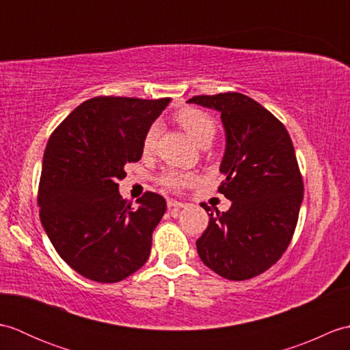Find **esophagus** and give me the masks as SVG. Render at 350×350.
I'll return each mask as SVG.
<instances>
[{
	"label": "esophagus",
	"mask_w": 350,
	"mask_h": 350,
	"mask_svg": "<svg viewBox=\"0 0 350 350\" xmlns=\"http://www.w3.org/2000/svg\"><path fill=\"white\" fill-rule=\"evenodd\" d=\"M167 204H168V209H180V207L187 206V204L182 203V202H176V200H168Z\"/></svg>",
	"instance_id": "1"
}]
</instances>
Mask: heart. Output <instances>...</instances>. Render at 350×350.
<instances>
[{
  "label": "heart",
  "mask_w": 350,
  "mask_h": 350,
  "mask_svg": "<svg viewBox=\"0 0 350 350\" xmlns=\"http://www.w3.org/2000/svg\"><path fill=\"white\" fill-rule=\"evenodd\" d=\"M176 120L179 122V124L185 131H187L191 139L200 147L209 146L212 143V139L215 138V133H217V123H215V120L209 114L204 113L202 109L185 108L176 114ZM158 135H159V124L154 123L147 129L146 135L143 138L144 153H150L153 150ZM194 179H196L194 174L171 170V171H167V173L161 177V182L165 188L177 191L183 187H188V185L194 182Z\"/></svg>",
  "instance_id": "b5f03b06"
}]
</instances>
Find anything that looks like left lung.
<instances>
[{
	"label": "left lung",
	"instance_id": "1",
	"mask_svg": "<svg viewBox=\"0 0 350 350\" xmlns=\"http://www.w3.org/2000/svg\"><path fill=\"white\" fill-rule=\"evenodd\" d=\"M188 103L221 114L219 192L232 202L227 212L211 213L198 256L221 277L250 280L278 262L298 222L304 183L292 139L278 118L245 94L194 96Z\"/></svg>",
	"mask_w": 350,
	"mask_h": 350
}]
</instances>
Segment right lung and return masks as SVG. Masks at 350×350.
<instances>
[{"mask_svg":"<svg viewBox=\"0 0 350 350\" xmlns=\"http://www.w3.org/2000/svg\"><path fill=\"white\" fill-rule=\"evenodd\" d=\"M168 103V98L88 99L44 148L37 198L42 226L58 256L88 280L122 281L150 256L165 200L146 192L133 209L117 182L126 163L141 159L146 132Z\"/></svg>","mask_w":350,"mask_h":350,"instance_id":"obj_1","label":"right lung"}]
</instances>
